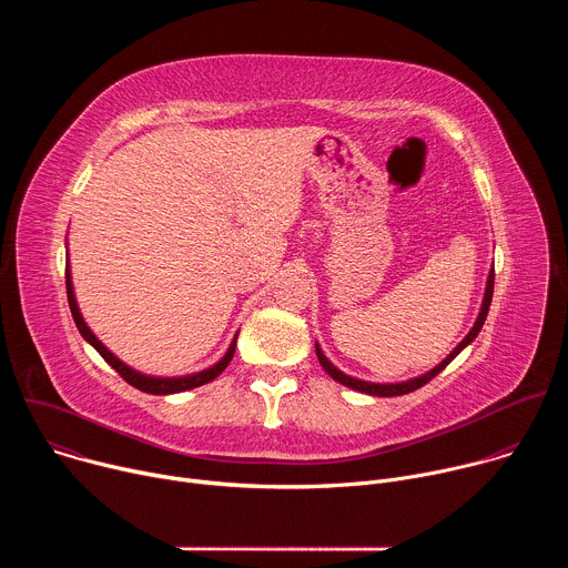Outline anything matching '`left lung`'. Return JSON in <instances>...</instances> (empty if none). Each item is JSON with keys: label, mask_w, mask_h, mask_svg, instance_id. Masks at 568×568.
Returning <instances> with one entry per match:
<instances>
[{"label": "left lung", "mask_w": 568, "mask_h": 568, "mask_svg": "<svg viewBox=\"0 0 568 568\" xmlns=\"http://www.w3.org/2000/svg\"><path fill=\"white\" fill-rule=\"evenodd\" d=\"M493 292H495V267L490 270V274H488V285H485V296H483V305H480V312H478V316H476V323L471 326V331L467 333V337L436 366V368H432L429 373H425V375H420V377H414V379H407V382H397V384H373V382H364V379H357V377H351V375H346V373H342L337 366H333L331 364V359L321 353V348H318V344H314V348H316V357H318V364L323 366V371H326L333 379H337L339 384H344V386H348V388H355V390H362V393H368V395H377V397H393V395H404V393H412V390H416V388H420V386H425L429 379H434L465 346H469L474 339H476V335L480 333V328H483V323H485V316H488V310H490V303H493Z\"/></svg>", "instance_id": "obj_1"}]
</instances>
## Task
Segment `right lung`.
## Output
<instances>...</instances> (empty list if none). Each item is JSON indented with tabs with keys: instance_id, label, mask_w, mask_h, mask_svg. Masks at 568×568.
<instances>
[{
	"instance_id": "obj_1",
	"label": "right lung",
	"mask_w": 568,
	"mask_h": 568,
	"mask_svg": "<svg viewBox=\"0 0 568 568\" xmlns=\"http://www.w3.org/2000/svg\"><path fill=\"white\" fill-rule=\"evenodd\" d=\"M67 301H69V310H71V316H73V321H75V328H78V333L83 335V339L85 342H90L97 351H99V355L130 384V386H134V388H139V390H143V393H152V395H169V393H182V390H189V388H195V386H202V384H206V382H211V379H215L226 366H229V362H231V357H233V353H235V339L231 342V346H229V351H226V355L215 364V366H211V368H206V371H200V373H193V375H184V377H152V375H143V373H139V371H134V368H130V366H125L119 357H114L99 339H97V335L88 328V323H85V318H83V314H80V310H78V303H75V296H73V285H71V274H69V267H67Z\"/></svg>"
}]
</instances>
